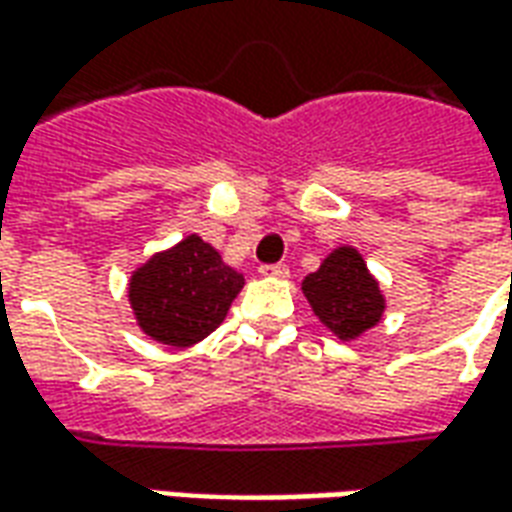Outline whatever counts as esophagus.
Returning <instances> with one entry per match:
<instances>
[{"mask_svg": "<svg viewBox=\"0 0 512 512\" xmlns=\"http://www.w3.org/2000/svg\"><path fill=\"white\" fill-rule=\"evenodd\" d=\"M260 274H263V277L285 279L290 271H288V266H285V263H271V266H260Z\"/></svg>", "mask_w": 512, "mask_h": 512, "instance_id": "34e87169", "label": "esophagus"}]
</instances>
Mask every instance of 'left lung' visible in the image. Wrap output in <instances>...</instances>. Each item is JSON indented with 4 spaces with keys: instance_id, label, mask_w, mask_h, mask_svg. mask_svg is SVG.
<instances>
[{
    "instance_id": "left-lung-1",
    "label": "left lung",
    "mask_w": 512,
    "mask_h": 512,
    "mask_svg": "<svg viewBox=\"0 0 512 512\" xmlns=\"http://www.w3.org/2000/svg\"><path fill=\"white\" fill-rule=\"evenodd\" d=\"M301 290L312 312L340 340H356L384 315V296L376 277L351 246L334 249L321 268L301 282Z\"/></svg>"
}]
</instances>
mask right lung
Returning a JSON list of instances; mask_svg holds the SVG:
<instances>
[{"label":"right lung","instance_id":"right-lung-1","mask_svg":"<svg viewBox=\"0 0 512 512\" xmlns=\"http://www.w3.org/2000/svg\"><path fill=\"white\" fill-rule=\"evenodd\" d=\"M244 277L200 235H189L136 268L128 301L139 329L158 343L186 348L205 340L224 321Z\"/></svg>","mask_w":512,"mask_h":512}]
</instances>
